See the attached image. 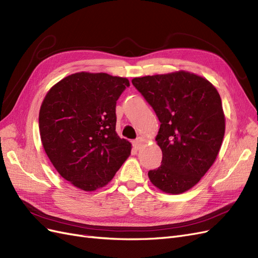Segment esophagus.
Wrapping results in <instances>:
<instances>
[{"label":"esophagus","mask_w":258,"mask_h":258,"mask_svg":"<svg viewBox=\"0 0 258 258\" xmlns=\"http://www.w3.org/2000/svg\"><path fill=\"white\" fill-rule=\"evenodd\" d=\"M143 142H144V140H142L141 138H139L138 140H136V141L134 142V146H135L136 150H140V147L142 146Z\"/></svg>","instance_id":"1"}]
</instances>
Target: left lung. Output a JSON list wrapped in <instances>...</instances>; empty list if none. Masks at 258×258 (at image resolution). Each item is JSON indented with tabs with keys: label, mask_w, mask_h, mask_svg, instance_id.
I'll use <instances>...</instances> for the list:
<instances>
[{
	"label": "left lung",
	"mask_w": 258,
	"mask_h": 258,
	"mask_svg": "<svg viewBox=\"0 0 258 258\" xmlns=\"http://www.w3.org/2000/svg\"><path fill=\"white\" fill-rule=\"evenodd\" d=\"M132 85L160 121L156 141L162 160L148 171L151 182L168 194L190 189L213 165L223 142L225 116L217 90L185 71L137 77Z\"/></svg>",
	"instance_id": "8db88e82"
}]
</instances>
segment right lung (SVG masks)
Listing matches in <instances>:
<instances>
[{"mask_svg":"<svg viewBox=\"0 0 258 258\" xmlns=\"http://www.w3.org/2000/svg\"><path fill=\"white\" fill-rule=\"evenodd\" d=\"M130 84L106 73L67 76L46 95L38 116L44 150L59 174L79 188L105 186L131 144L116 134V101Z\"/></svg>","mask_w":258,"mask_h":258,"instance_id":"1","label":"right lung"}]
</instances>
